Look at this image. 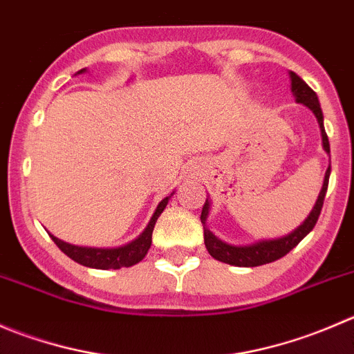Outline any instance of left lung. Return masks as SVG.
<instances>
[{"label":"left lung","mask_w":354,"mask_h":354,"mask_svg":"<svg viewBox=\"0 0 354 354\" xmlns=\"http://www.w3.org/2000/svg\"><path fill=\"white\" fill-rule=\"evenodd\" d=\"M290 81H292V93L296 97V100L299 104H304L306 107H310L313 111V114L317 115V121L320 124V131H322V143H324L325 152L330 153V145H328V138L327 133H325L324 128V114H322L320 104H318V97L313 90H311L310 86L296 74V72H290ZM328 176H330V166H328L327 173H325V180H324V187H322L320 195L317 198V204H315L313 211L310 212L306 221L299 226L297 230H294L292 233H289L287 236H282V239H275V240H263V242L252 243V245H243V247H235V245H228V243L221 242V240L216 239L207 228H205V219H207L209 214V201L205 198V204L202 207V214H201V221L204 225V243L205 249L209 250L214 259L221 261V263L226 264H233V266H243V268H252V266H261V264L266 263H273V261L280 259L286 254H289L311 230L315 228L318 221V216H320L322 207H324V201H325V194H327V187H328Z\"/></svg>","instance_id":"left-lung-1"}]
</instances>
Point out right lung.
Returning <instances> with one entry per match:
<instances>
[{
	"label": "right lung",
	"instance_id": "right-lung-1",
	"mask_svg": "<svg viewBox=\"0 0 354 354\" xmlns=\"http://www.w3.org/2000/svg\"><path fill=\"white\" fill-rule=\"evenodd\" d=\"M79 72H84V68H81ZM169 197L162 198L160 204L157 205L156 212H153L152 219H150L149 226L145 228V232L138 236L136 240H133L131 243L124 247H118V249H93V247H77L71 245L67 242H62L57 236L50 235L51 240L57 243L58 249L64 254H67L71 259H74L75 263L82 264V266H88V268H97V270H119V268H129L133 264L140 263V261L145 257V254L149 252L150 243H152V232L153 226H156L157 218L160 216V212L164 211V207L167 205Z\"/></svg>",
	"mask_w": 354,
	"mask_h": 354
}]
</instances>
